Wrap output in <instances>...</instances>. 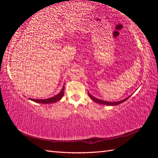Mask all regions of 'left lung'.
Segmentation results:
<instances>
[{
	"mask_svg": "<svg viewBox=\"0 0 158 158\" xmlns=\"http://www.w3.org/2000/svg\"><path fill=\"white\" fill-rule=\"evenodd\" d=\"M88 95L89 96V98H91L92 100H94V102L98 103V104H102V105H119V104L125 102L126 100L127 99H128L130 98V96L129 97H127V98L123 99L122 100H121V101H119V102H107V101H104V100H99L98 98H95V97H94L91 94H90L89 93H88Z\"/></svg>",
	"mask_w": 158,
	"mask_h": 158,
	"instance_id": "8db88e82",
	"label": "left lung"
}]
</instances>
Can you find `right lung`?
<instances>
[{"mask_svg":"<svg viewBox=\"0 0 158 158\" xmlns=\"http://www.w3.org/2000/svg\"><path fill=\"white\" fill-rule=\"evenodd\" d=\"M64 85L63 86V88L61 90L58 94H57L56 96L52 97L48 99H32V98H30V100H32V101L36 102H39V103H41V104H50V103H53V102H56L59 101V100L61 99L63 96H64Z\"/></svg>","mask_w":158,"mask_h":158,"instance_id":"right-lung-1","label":"right lung"}]
</instances>
